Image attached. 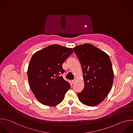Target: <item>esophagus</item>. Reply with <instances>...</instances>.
<instances>
[{"mask_svg": "<svg viewBox=\"0 0 133 133\" xmlns=\"http://www.w3.org/2000/svg\"><path fill=\"white\" fill-rule=\"evenodd\" d=\"M75 81H76V79H73L72 81V84H74L75 83Z\"/></svg>", "mask_w": 133, "mask_h": 133, "instance_id": "obj_1", "label": "esophagus"}]
</instances>
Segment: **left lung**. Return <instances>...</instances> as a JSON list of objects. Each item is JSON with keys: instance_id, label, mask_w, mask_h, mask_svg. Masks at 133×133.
<instances>
[{"instance_id": "8db88e82", "label": "left lung", "mask_w": 133, "mask_h": 133, "mask_svg": "<svg viewBox=\"0 0 133 133\" xmlns=\"http://www.w3.org/2000/svg\"><path fill=\"white\" fill-rule=\"evenodd\" d=\"M82 65L84 88L78 92L79 101L94 107L101 103L109 93L114 73L109 56L96 47L89 44L73 48Z\"/></svg>"}]
</instances>
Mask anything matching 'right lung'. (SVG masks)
Returning a JSON list of instances; mask_svg holds the SVG:
<instances>
[{
	"mask_svg": "<svg viewBox=\"0 0 133 133\" xmlns=\"http://www.w3.org/2000/svg\"><path fill=\"white\" fill-rule=\"evenodd\" d=\"M72 48L55 44L35 52L30 60L28 76L32 91L42 104L55 106L61 102L71 86L61 75L62 63L73 53Z\"/></svg>",
	"mask_w": 133,
	"mask_h": 133,
	"instance_id": "right-lung-1",
	"label": "right lung"
}]
</instances>
